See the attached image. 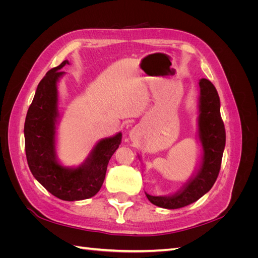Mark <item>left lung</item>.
<instances>
[{
    "label": "left lung",
    "mask_w": 258,
    "mask_h": 258,
    "mask_svg": "<svg viewBox=\"0 0 258 258\" xmlns=\"http://www.w3.org/2000/svg\"><path fill=\"white\" fill-rule=\"evenodd\" d=\"M199 87L198 134L204 151L201 165L196 175L172 196L157 197L145 192L153 205L163 209L183 208L197 201L212 188L220 173L226 143L220 97L214 85L207 79L199 81Z\"/></svg>",
    "instance_id": "obj_1"
}]
</instances>
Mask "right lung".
<instances>
[{"label":"right lung","mask_w":258,"mask_h":258,"mask_svg":"<svg viewBox=\"0 0 258 258\" xmlns=\"http://www.w3.org/2000/svg\"><path fill=\"white\" fill-rule=\"evenodd\" d=\"M66 64H69L68 60L49 70L38 84L23 131L26 156L33 176L54 197L75 201L91 198L100 190L108 161L121 142V134L99 141L80 167L60 165L56 155L57 83L64 74L60 70Z\"/></svg>","instance_id":"right-lung-1"}]
</instances>
